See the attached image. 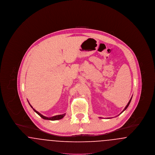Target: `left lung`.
Listing matches in <instances>:
<instances>
[{
  "mask_svg": "<svg viewBox=\"0 0 155 155\" xmlns=\"http://www.w3.org/2000/svg\"><path fill=\"white\" fill-rule=\"evenodd\" d=\"M132 97H133V96H132ZM132 97H131V99H130V101H129V102H128V104H127V106H125V108H124V110H123V111H122V112H121V113H120V114H121V113H123V111H124L125 110H126V109H127V107H128V106H129V104H130V102H131V99H132ZM120 114H118V116H119V115H120Z\"/></svg>",
  "mask_w": 155,
  "mask_h": 155,
  "instance_id": "left-lung-1",
  "label": "left lung"
}]
</instances>
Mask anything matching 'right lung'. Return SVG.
Segmentation results:
<instances>
[{
	"label": "right lung",
	"mask_w": 155,
	"mask_h": 155,
	"mask_svg": "<svg viewBox=\"0 0 155 155\" xmlns=\"http://www.w3.org/2000/svg\"><path fill=\"white\" fill-rule=\"evenodd\" d=\"M28 103L30 104V106L31 107V108H32V109H33V110H34V111H35V112H36L37 114H38L40 117H41L42 118H43V119H45V120H52V121H53V120H60V119H61V118H63V117H64V116L66 115V113H64V114H63L57 115V116H53V117H45L44 116H43L42 114H41L40 113H39L38 111H37V110H35L32 107V106L30 104V103H29V102H28Z\"/></svg>",
	"instance_id": "add662e5"
}]
</instances>
